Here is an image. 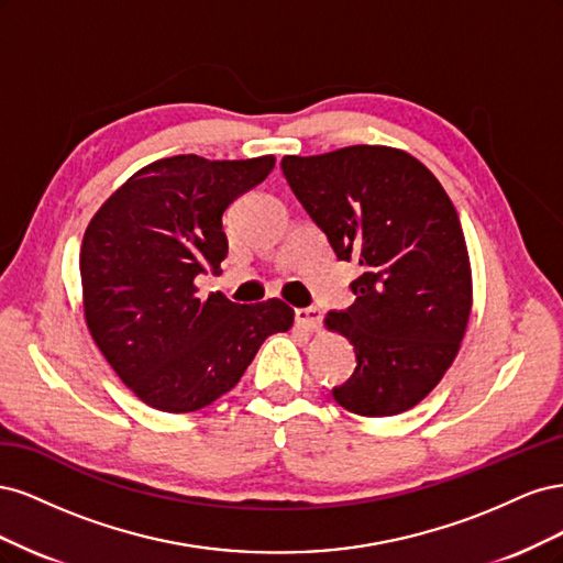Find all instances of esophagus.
<instances>
[{"label":"esophagus","instance_id":"1","mask_svg":"<svg viewBox=\"0 0 563 563\" xmlns=\"http://www.w3.org/2000/svg\"><path fill=\"white\" fill-rule=\"evenodd\" d=\"M321 310L319 308H300L296 310V321L298 327L308 329V331H317L321 327Z\"/></svg>","mask_w":563,"mask_h":563}]
</instances>
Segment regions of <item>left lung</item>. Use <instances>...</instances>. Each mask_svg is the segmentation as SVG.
I'll use <instances>...</instances> for the list:
<instances>
[{
	"label": "left lung",
	"instance_id": "8db88e82",
	"mask_svg": "<svg viewBox=\"0 0 563 563\" xmlns=\"http://www.w3.org/2000/svg\"><path fill=\"white\" fill-rule=\"evenodd\" d=\"M282 172L338 261L360 263L356 300L329 312L356 368L333 399L356 416H397L453 364L472 310V269L453 201L404 150L350 145L282 159Z\"/></svg>",
	"mask_w": 563,
	"mask_h": 563
}]
</instances>
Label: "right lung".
Instances as JSON below:
<instances>
[{
  "instance_id": "obj_1",
  "label": "right lung",
  "mask_w": 563,
  "mask_h": 563,
  "mask_svg": "<svg viewBox=\"0 0 563 563\" xmlns=\"http://www.w3.org/2000/svg\"><path fill=\"white\" fill-rule=\"evenodd\" d=\"M272 168V155L152 162L84 232L79 272L91 338L122 383L157 411L209 406L240 383L267 335L291 329L294 310L279 298L201 300L195 286L225 261V209Z\"/></svg>"
}]
</instances>
